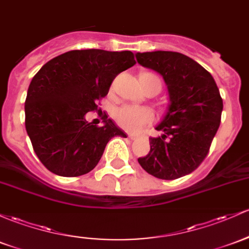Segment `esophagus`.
Wrapping results in <instances>:
<instances>
[{"mask_svg": "<svg viewBox=\"0 0 249 249\" xmlns=\"http://www.w3.org/2000/svg\"><path fill=\"white\" fill-rule=\"evenodd\" d=\"M127 137H129L130 139H137L138 136L137 135H131V133H129V135H127Z\"/></svg>", "mask_w": 249, "mask_h": 249, "instance_id": "34e87169", "label": "esophagus"}]
</instances>
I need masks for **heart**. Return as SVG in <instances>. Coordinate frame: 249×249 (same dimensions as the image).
Segmentation results:
<instances>
[{
    "label": "heart",
    "instance_id": "obj_1",
    "mask_svg": "<svg viewBox=\"0 0 249 249\" xmlns=\"http://www.w3.org/2000/svg\"><path fill=\"white\" fill-rule=\"evenodd\" d=\"M143 74L155 75L149 72L143 73ZM154 118V112H152L151 108L145 107V106L125 105L117 108L116 112H114V119H116L117 124L122 129L131 131V132H137V131L142 130L145 125L152 123Z\"/></svg>",
    "mask_w": 249,
    "mask_h": 249
}]
</instances>
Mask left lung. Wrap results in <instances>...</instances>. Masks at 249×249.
<instances>
[{"label": "left lung", "instance_id": "obj_1", "mask_svg": "<svg viewBox=\"0 0 249 249\" xmlns=\"http://www.w3.org/2000/svg\"><path fill=\"white\" fill-rule=\"evenodd\" d=\"M142 66L160 73L168 85L170 105L150 138V152L138 158L147 174L176 179L193 173L208 155L221 122L223 103L214 78L200 64L177 52L136 54Z\"/></svg>", "mask_w": 249, "mask_h": 249}]
</instances>
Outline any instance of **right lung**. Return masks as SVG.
<instances>
[{
  "instance_id": "obj_1",
  "label": "right lung",
  "mask_w": 249,
  "mask_h": 249,
  "mask_svg": "<svg viewBox=\"0 0 249 249\" xmlns=\"http://www.w3.org/2000/svg\"><path fill=\"white\" fill-rule=\"evenodd\" d=\"M135 64L130 51L76 49L49 60L34 75L24 124L35 154L49 171L65 177L89 173L112 137H126L107 117L104 126H97L85 114L98 110L113 79Z\"/></svg>"
}]
</instances>
